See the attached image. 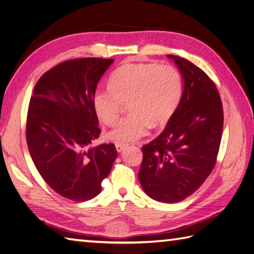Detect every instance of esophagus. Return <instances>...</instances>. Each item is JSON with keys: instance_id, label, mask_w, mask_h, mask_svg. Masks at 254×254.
Instances as JSON below:
<instances>
[{"instance_id": "esophagus-1", "label": "esophagus", "mask_w": 254, "mask_h": 254, "mask_svg": "<svg viewBox=\"0 0 254 254\" xmlns=\"http://www.w3.org/2000/svg\"><path fill=\"white\" fill-rule=\"evenodd\" d=\"M127 147L126 144H121V143H116V149L118 152H121L123 149Z\"/></svg>"}]
</instances>
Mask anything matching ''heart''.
Returning <instances> with one entry per match:
<instances>
[{"label":"heart","mask_w":254,"mask_h":254,"mask_svg":"<svg viewBox=\"0 0 254 254\" xmlns=\"http://www.w3.org/2000/svg\"><path fill=\"white\" fill-rule=\"evenodd\" d=\"M182 93V74L172 64H126L111 74L108 87L95 91L93 107L104 125L113 126L123 103H128L131 115L107 133L109 140L128 144L145 136L150 123H166L178 108Z\"/></svg>","instance_id":"1"}]
</instances>
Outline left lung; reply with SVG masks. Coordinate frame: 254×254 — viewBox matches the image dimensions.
<instances>
[{
	"label": "left lung",
	"mask_w": 254,
	"mask_h": 254,
	"mask_svg": "<svg viewBox=\"0 0 254 254\" xmlns=\"http://www.w3.org/2000/svg\"><path fill=\"white\" fill-rule=\"evenodd\" d=\"M168 57L180 69L184 90L163 132L141 147L138 180L150 198L175 203L196 191L213 170L224 116L219 91L207 73L185 58Z\"/></svg>",
	"instance_id": "8db88e82"
}]
</instances>
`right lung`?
Returning a JSON list of instances; mask_svg holds the SVG:
<instances>
[{
  "instance_id": "1",
  "label": "right lung",
  "mask_w": 254,
  "mask_h": 254,
  "mask_svg": "<svg viewBox=\"0 0 254 254\" xmlns=\"http://www.w3.org/2000/svg\"><path fill=\"white\" fill-rule=\"evenodd\" d=\"M114 60L79 58L46 71L29 103L26 136L35 168L61 196L86 201L102 191L118 156L114 144L93 146L99 137L93 96Z\"/></svg>"
}]
</instances>
